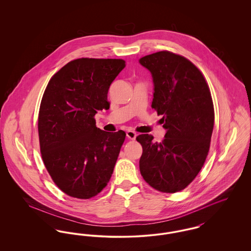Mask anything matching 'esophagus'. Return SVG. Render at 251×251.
<instances>
[{"mask_svg": "<svg viewBox=\"0 0 251 251\" xmlns=\"http://www.w3.org/2000/svg\"><path fill=\"white\" fill-rule=\"evenodd\" d=\"M126 135H127V137L129 138V139H131V140H135V138H136V132L133 131H127L126 132Z\"/></svg>", "mask_w": 251, "mask_h": 251, "instance_id": "1", "label": "esophagus"}]
</instances>
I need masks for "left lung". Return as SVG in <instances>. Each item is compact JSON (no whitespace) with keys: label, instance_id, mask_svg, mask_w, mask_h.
<instances>
[{"label":"left lung","instance_id":"1","mask_svg":"<svg viewBox=\"0 0 251 251\" xmlns=\"http://www.w3.org/2000/svg\"><path fill=\"white\" fill-rule=\"evenodd\" d=\"M139 63L151 73V107L167 130L160 143L151 134L136 137L143 149L140 172L156 190L176 193L196 178L209 152L215 122L210 88L201 71L179 54L158 51Z\"/></svg>","mask_w":251,"mask_h":251}]
</instances>
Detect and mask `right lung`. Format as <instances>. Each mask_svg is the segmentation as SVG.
I'll return each instance as SVG.
<instances>
[{"mask_svg": "<svg viewBox=\"0 0 251 251\" xmlns=\"http://www.w3.org/2000/svg\"><path fill=\"white\" fill-rule=\"evenodd\" d=\"M125 66L122 59L73 60L45 89L38 114L41 156L54 183L70 197H95L113 174L126 133L97 128L94 116L110 107L109 87Z\"/></svg>", "mask_w": 251, "mask_h": 251, "instance_id": "obj_1", "label": "right lung"}]
</instances>
